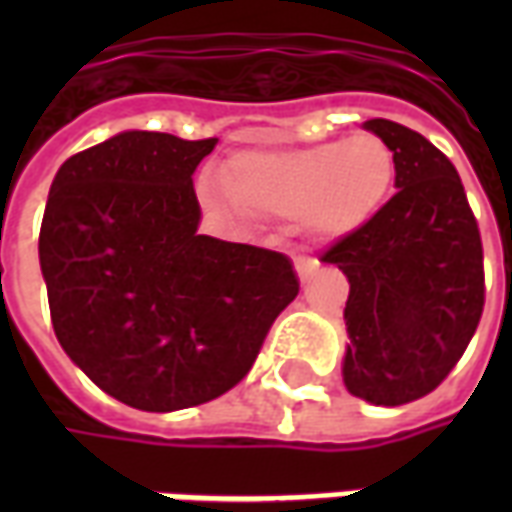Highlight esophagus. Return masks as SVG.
<instances>
[{
  "mask_svg": "<svg viewBox=\"0 0 512 512\" xmlns=\"http://www.w3.org/2000/svg\"><path fill=\"white\" fill-rule=\"evenodd\" d=\"M315 268H318V260H312V257H299L296 260V271H299L301 279H310Z\"/></svg>",
  "mask_w": 512,
  "mask_h": 512,
  "instance_id": "1",
  "label": "esophagus"
}]
</instances>
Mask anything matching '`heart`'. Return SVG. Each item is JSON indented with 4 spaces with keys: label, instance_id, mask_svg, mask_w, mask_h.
Returning a JSON list of instances; mask_svg holds the SVG:
<instances>
[{
    "label": "heart",
    "instance_id": "1",
    "mask_svg": "<svg viewBox=\"0 0 512 512\" xmlns=\"http://www.w3.org/2000/svg\"><path fill=\"white\" fill-rule=\"evenodd\" d=\"M392 180L395 156L373 134L296 150H246L222 169L224 191L241 211L299 219L318 241L359 230L386 200Z\"/></svg>",
    "mask_w": 512,
    "mask_h": 512
}]
</instances>
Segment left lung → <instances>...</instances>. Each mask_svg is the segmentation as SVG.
<instances>
[{
  "label": "left lung",
  "mask_w": 512,
  "mask_h": 512,
  "mask_svg": "<svg viewBox=\"0 0 512 512\" xmlns=\"http://www.w3.org/2000/svg\"><path fill=\"white\" fill-rule=\"evenodd\" d=\"M395 156V197L323 252L351 282L343 378L376 406L419 400L450 376L485 304L483 241L461 175L439 147L367 120Z\"/></svg>",
  "instance_id": "1"
}]
</instances>
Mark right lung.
<instances>
[{"label":"right lung","mask_w":512,"mask_h":512,"mask_svg":"<svg viewBox=\"0 0 512 512\" xmlns=\"http://www.w3.org/2000/svg\"><path fill=\"white\" fill-rule=\"evenodd\" d=\"M216 142L123 131L51 183L38 252L54 334L93 384L139 411L233 389L299 296L285 255L197 235L191 175Z\"/></svg>","instance_id":"add662e5"}]
</instances>
